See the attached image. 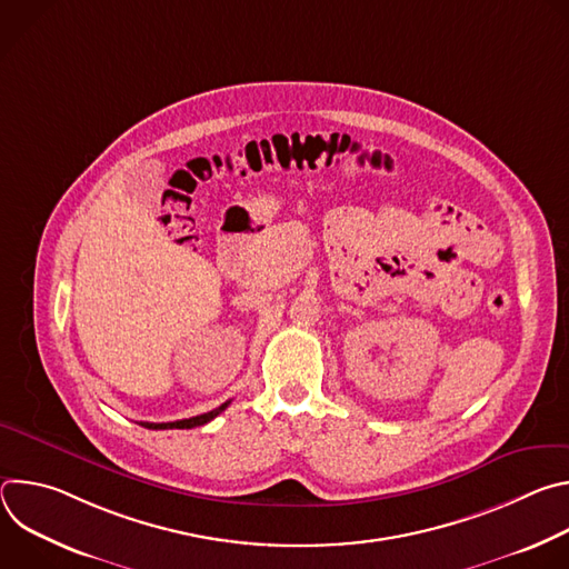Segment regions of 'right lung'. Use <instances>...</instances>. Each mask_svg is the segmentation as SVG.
<instances>
[{"mask_svg":"<svg viewBox=\"0 0 569 569\" xmlns=\"http://www.w3.org/2000/svg\"><path fill=\"white\" fill-rule=\"evenodd\" d=\"M227 405H229V400H227V402H222L220 408H216V410L207 412V415L191 417V419H182V421H171V423H148V421H141V426H143V428H148V430H191V428L204 426V423H209L211 419H216V417L227 408Z\"/></svg>","mask_w":569,"mask_h":569,"instance_id":"1","label":"right lung"}]
</instances>
